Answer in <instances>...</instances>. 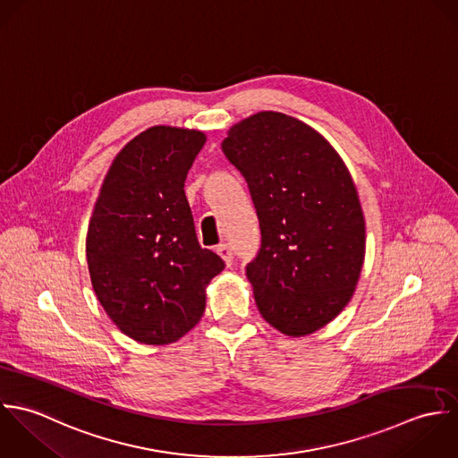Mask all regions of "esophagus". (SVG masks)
<instances>
[{
  "label": "esophagus",
  "instance_id": "1",
  "mask_svg": "<svg viewBox=\"0 0 458 458\" xmlns=\"http://www.w3.org/2000/svg\"><path fill=\"white\" fill-rule=\"evenodd\" d=\"M216 251H217V255L225 260L226 266L232 264V248H230L228 244H219V246L216 248Z\"/></svg>",
  "mask_w": 458,
  "mask_h": 458
}]
</instances>
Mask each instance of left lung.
I'll return each mask as SVG.
<instances>
[{
    "mask_svg": "<svg viewBox=\"0 0 458 458\" xmlns=\"http://www.w3.org/2000/svg\"><path fill=\"white\" fill-rule=\"evenodd\" d=\"M221 148L244 175L262 230L246 269L260 315L301 338L351 302L365 264L360 194L335 147L311 125L277 111L228 129Z\"/></svg>",
    "mask_w": 458,
    "mask_h": 458,
    "instance_id": "obj_1",
    "label": "left lung"
}]
</instances>
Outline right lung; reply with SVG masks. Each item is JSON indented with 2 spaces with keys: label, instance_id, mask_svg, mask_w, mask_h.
Here are the masks:
<instances>
[{
  "label": "right lung",
  "instance_id": "obj_1",
  "mask_svg": "<svg viewBox=\"0 0 458 458\" xmlns=\"http://www.w3.org/2000/svg\"><path fill=\"white\" fill-rule=\"evenodd\" d=\"M207 134L154 125L113 159L87 232L93 292L129 338L181 340L203 317L207 286L225 262L196 239L183 182Z\"/></svg>",
  "mask_w": 458,
  "mask_h": 458
}]
</instances>
